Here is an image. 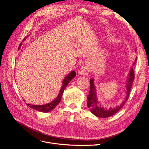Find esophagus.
Returning a JSON list of instances; mask_svg holds the SVG:
<instances>
[{"label": "esophagus", "mask_w": 149, "mask_h": 149, "mask_svg": "<svg viewBox=\"0 0 149 149\" xmlns=\"http://www.w3.org/2000/svg\"><path fill=\"white\" fill-rule=\"evenodd\" d=\"M90 72V68L88 65H84L82 66L80 70V74L81 75H84V76H86L88 75V73Z\"/></svg>", "instance_id": "34e87169"}]
</instances>
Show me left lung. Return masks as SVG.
I'll use <instances>...</instances> for the list:
<instances>
[{"label": "left lung", "mask_w": 149, "mask_h": 149, "mask_svg": "<svg viewBox=\"0 0 149 149\" xmlns=\"http://www.w3.org/2000/svg\"><path fill=\"white\" fill-rule=\"evenodd\" d=\"M134 64L135 63H133V65H134ZM134 76L135 74L134 73L133 69L132 68L131 69L129 77L127 80V84L126 86L127 95L124 101H123L120 105H118L117 107L115 108L111 107L109 108H104L97 100L96 89L93 85V80L91 79L90 80V91H89V95L88 96L87 105H88V107L90 109V111L92 112V113L96 115V116L97 117L107 118V117H111L112 115L118 112L123 108V107L124 105L125 102L127 101V100L129 97V95L131 90V86H132V85H133V81L134 79Z\"/></svg>", "instance_id": "obj_1"}]
</instances>
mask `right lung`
<instances>
[{"mask_svg": "<svg viewBox=\"0 0 149 149\" xmlns=\"http://www.w3.org/2000/svg\"><path fill=\"white\" fill-rule=\"evenodd\" d=\"M27 37H28V36L25 37L23 39V41H24ZM20 47H21V44L19 46V48H20ZM75 76H76V73H75V72L73 71V72H71L67 76H66L64 79L63 81V85H62L61 88L60 89V93L58 94V95L57 97V98L55 99V100L54 101H53L52 102L48 103V104H45V105H30V104H26V105L28 106H29L30 108H32V109H34L37 110V111H41V112H49V111H51L52 110H53L60 103V102L61 101V98L62 95H63V93L64 92V91L65 87L68 86V85L69 84V82L71 81V80L74 77H75Z\"/></svg>", "mask_w": 149, "mask_h": 149, "instance_id": "1", "label": "right lung"}]
</instances>
